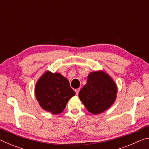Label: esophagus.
Wrapping results in <instances>:
<instances>
[{"instance_id": "obj_1", "label": "esophagus", "mask_w": 149, "mask_h": 149, "mask_svg": "<svg viewBox=\"0 0 149 149\" xmlns=\"http://www.w3.org/2000/svg\"><path fill=\"white\" fill-rule=\"evenodd\" d=\"M75 93H76V95H77L78 94H79V89H75Z\"/></svg>"}]
</instances>
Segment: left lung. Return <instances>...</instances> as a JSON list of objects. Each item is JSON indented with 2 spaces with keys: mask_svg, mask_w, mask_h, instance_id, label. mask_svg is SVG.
I'll list each match as a JSON object with an SVG mask.
<instances>
[{
  "mask_svg": "<svg viewBox=\"0 0 149 149\" xmlns=\"http://www.w3.org/2000/svg\"><path fill=\"white\" fill-rule=\"evenodd\" d=\"M116 93L117 87L113 79L104 72L99 71L89 74L79 97L89 112L98 114L114 102Z\"/></svg>",
  "mask_w": 149,
  "mask_h": 149,
  "instance_id": "1",
  "label": "left lung"
}]
</instances>
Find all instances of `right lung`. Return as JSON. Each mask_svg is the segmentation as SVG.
I'll return each instance as SVG.
<instances>
[{
	"instance_id": "add662e5",
	"label": "right lung",
	"mask_w": 149,
	"mask_h": 149,
	"mask_svg": "<svg viewBox=\"0 0 149 149\" xmlns=\"http://www.w3.org/2000/svg\"><path fill=\"white\" fill-rule=\"evenodd\" d=\"M75 95L69 81L58 73L45 72L35 86V97L40 106L53 114L62 112Z\"/></svg>"
}]
</instances>
